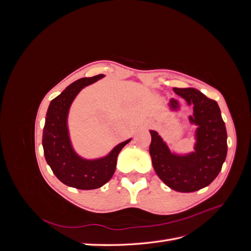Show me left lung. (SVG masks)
Returning a JSON list of instances; mask_svg holds the SVG:
<instances>
[{"label":"left lung","mask_w":251,"mask_h":251,"mask_svg":"<svg viewBox=\"0 0 251 251\" xmlns=\"http://www.w3.org/2000/svg\"><path fill=\"white\" fill-rule=\"evenodd\" d=\"M174 91L194 105L189 120L198 126L196 151L187 156L172 154L158 133L150 131V154L156 174L166 185L176 192L192 193L209 185L221 171L227 154V133L216 100L193 88ZM171 107L177 109V100H172Z\"/></svg>","instance_id":"1"}]
</instances>
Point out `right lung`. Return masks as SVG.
Segmentation results:
<instances>
[{"label":"right lung","instance_id":"obj_1","mask_svg":"<svg viewBox=\"0 0 251 251\" xmlns=\"http://www.w3.org/2000/svg\"><path fill=\"white\" fill-rule=\"evenodd\" d=\"M101 77L103 74L83 77L68 86L50 102L43 130L44 154L53 174L64 184L78 189H95L107 183L116 170L119 151L131 140L119 143L107 157L97 160H85L72 150L67 128L68 111L83 87Z\"/></svg>","mask_w":251,"mask_h":251}]
</instances>
